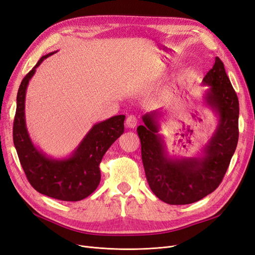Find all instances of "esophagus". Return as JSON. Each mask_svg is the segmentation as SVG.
I'll return each mask as SVG.
<instances>
[{"mask_svg":"<svg viewBox=\"0 0 255 255\" xmlns=\"http://www.w3.org/2000/svg\"><path fill=\"white\" fill-rule=\"evenodd\" d=\"M137 117L135 115H129L127 117V120H126V125L128 127V128H135L136 125H137Z\"/></svg>","mask_w":255,"mask_h":255,"instance_id":"obj_1","label":"esophagus"}]
</instances>
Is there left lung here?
<instances>
[{"mask_svg": "<svg viewBox=\"0 0 255 255\" xmlns=\"http://www.w3.org/2000/svg\"><path fill=\"white\" fill-rule=\"evenodd\" d=\"M203 81L210 85L207 101L221 118L203 159L170 160L156 135L153 114L143 116L144 126L137 128L148 186L158 198L169 205L195 203L215 191L223 181L238 145L239 98L218 57Z\"/></svg>", "mask_w": 255, "mask_h": 255, "instance_id": "left-lung-1", "label": "left lung"}]
</instances>
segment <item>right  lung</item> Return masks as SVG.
Listing matches in <instances>:
<instances>
[{
    "label": "right lung",
    "instance_id": "right-lung-1",
    "mask_svg": "<svg viewBox=\"0 0 255 255\" xmlns=\"http://www.w3.org/2000/svg\"><path fill=\"white\" fill-rule=\"evenodd\" d=\"M43 56L20 84L13 119V143L20 163L31 187L41 194L64 201L81 200L97 189L101 179L100 162L109 147L125 130V115L112 117L93 127L75 154L66 160H52L31 143L25 127V93L28 81Z\"/></svg>",
    "mask_w": 255,
    "mask_h": 255
}]
</instances>
